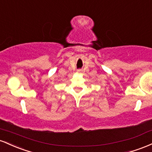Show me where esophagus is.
<instances>
[{
  "mask_svg": "<svg viewBox=\"0 0 152 152\" xmlns=\"http://www.w3.org/2000/svg\"><path fill=\"white\" fill-rule=\"evenodd\" d=\"M81 70H78V71H77V72H81Z\"/></svg>",
  "mask_w": 152,
  "mask_h": 152,
  "instance_id": "esophagus-1",
  "label": "esophagus"
}]
</instances>
